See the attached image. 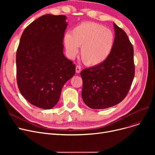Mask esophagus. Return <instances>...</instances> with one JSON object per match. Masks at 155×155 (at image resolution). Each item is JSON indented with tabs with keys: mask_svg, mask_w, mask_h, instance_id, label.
Returning <instances> with one entry per match:
<instances>
[{
	"mask_svg": "<svg viewBox=\"0 0 155 155\" xmlns=\"http://www.w3.org/2000/svg\"><path fill=\"white\" fill-rule=\"evenodd\" d=\"M75 70H76V72H77V73H79L80 72V71H81V68H80V67H79V66H77Z\"/></svg>",
	"mask_w": 155,
	"mask_h": 155,
	"instance_id": "esophagus-1",
	"label": "esophagus"
}]
</instances>
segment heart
<instances>
[{"mask_svg": "<svg viewBox=\"0 0 155 155\" xmlns=\"http://www.w3.org/2000/svg\"><path fill=\"white\" fill-rule=\"evenodd\" d=\"M64 45L69 58H73L81 47L80 56L88 66L96 67L104 63L110 56L115 46L114 32L95 22L79 24L70 33L64 36Z\"/></svg>", "mask_w": 155, "mask_h": 155, "instance_id": "1", "label": "heart"}]
</instances>
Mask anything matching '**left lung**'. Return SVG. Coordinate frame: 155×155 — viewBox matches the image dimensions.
Listing matches in <instances>:
<instances>
[{"instance_id":"1","label":"left lung","mask_w":155,"mask_h":155,"mask_svg":"<svg viewBox=\"0 0 155 155\" xmlns=\"http://www.w3.org/2000/svg\"><path fill=\"white\" fill-rule=\"evenodd\" d=\"M115 46L102 64L83 70L82 97L94 109L109 108L120 103L128 93L134 77L133 47L124 30L114 22Z\"/></svg>"}]
</instances>
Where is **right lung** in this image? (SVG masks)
Wrapping results in <instances>:
<instances>
[{
    "mask_svg": "<svg viewBox=\"0 0 155 155\" xmlns=\"http://www.w3.org/2000/svg\"><path fill=\"white\" fill-rule=\"evenodd\" d=\"M66 19L64 15L41 16L26 27L20 39L16 53L18 88L39 108H53L63 85L75 73V65L63 54Z\"/></svg>",
    "mask_w": 155,
    "mask_h": 155,
    "instance_id": "right-lung-1",
    "label": "right lung"
}]
</instances>
